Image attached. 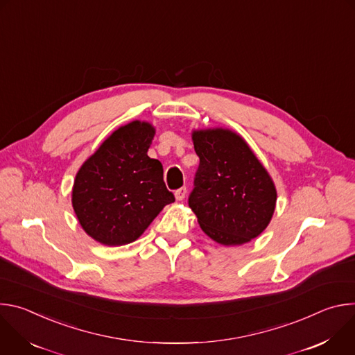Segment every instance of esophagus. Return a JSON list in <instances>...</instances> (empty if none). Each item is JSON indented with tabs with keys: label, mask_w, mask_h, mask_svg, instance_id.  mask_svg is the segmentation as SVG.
I'll return each instance as SVG.
<instances>
[{
	"label": "esophagus",
	"mask_w": 355,
	"mask_h": 355,
	"mask_svg": "<svg viewBox=\"0 0 355 355\" xmlns=\"http://www.w3.org/2000/svg\"><path fill=\"white\" fill-rule=\"evenodd\" d=\"M185 195H187V187H181L180 189L175 191V198H177V200H182V199L185 198Z\"/></svg>",
	"instance_id": "esophagus-1"
}]
</instances>
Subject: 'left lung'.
<instances>
[{"instance_id": "1", "label": "left lung", "mask_w": 355, "mask_h": 355, "mask_svg": "<svg viewBox=\"0 0 355 355\" xmlns=\"http://www.w3.org/2000/svg\"><path fill=\"white\" fill-rule=\"evenodd\" d=\"M199 157L188 205L200 229L223 245L257 237L275 211V185L241 136L229 129L193 130Z\"/></svg>"}]
</instances>
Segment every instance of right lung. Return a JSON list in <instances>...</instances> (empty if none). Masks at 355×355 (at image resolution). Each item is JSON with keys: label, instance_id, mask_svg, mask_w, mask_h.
<instances>
[{"label": "right lung", "instance_id": "obj_1", "mask_svg": "<svg viewBox=\"0 0 355 355\" xmlns=\"http://www.w3.org/2000/svg\"><path fill=\"white\" fill-rule=\"evenodd\" d=\"M155 132L140 121L121 126L78 170L71 202L94 240L129 244L175 200L164 184L162 163L147 156Z\"/></svg>", "mask_w": 355, "mask_h": 355}]
</instances>
